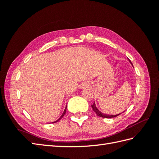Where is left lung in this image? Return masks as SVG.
<instances>
[{"mask_svg": "<svg viewBox=\"0 0 159 159\" xmlns=\"http://www.w3.org/2000/svg\"><path fill=\"white\" fill-rule=\"evenodd\" d=\"M128 61H129V62L131 63V65L133 66V63H131L130 60L128 59ZM92 109H93L94 112H96V113L97 114L98 116L101 117H103V118H112V117H116L118 116H119V115L121 114V113H119V114H117V115H108V114H105V113H102V112H101L100 111H99L98 109V108H97L96 106L95 102H94V103L92 104Z\"/></svg>", "mask_w": 159, "mask_h": 159, "instance_id": "obj_1", "label": "left lung"}]
</instances>
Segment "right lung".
<instances>
[{"label": "right lung", "mask_w": 159, "mask_h": 159, "mask_svg": "<svg viewBox=\"0 0 159 159\" xmlns=\"http://www.w3.org/2000/svg\"><path fill=\"white\" fill-rule=\"evenodd\" d=\"M66 109H67V106L66 107V109H65V110H64V111H63V113H62V115H61V117L59 118V119L58 120H56L55 121H53V122H51V123H55V122H57V121H59L61 119V118L64 116V115H65L66 114Z\"/></svg>", "instance_id": "right-lung-1"}]
</instances>
